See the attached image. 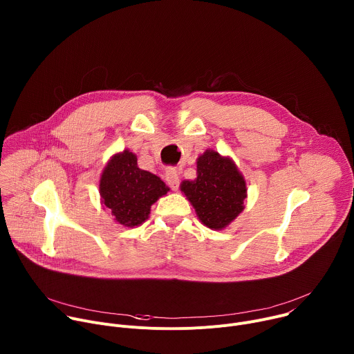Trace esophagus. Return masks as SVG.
Segmentation results:
<instances>
[{
    "mask_svg": "<svg viewBox=\"0 0 354 354\" xmlns=\"http://www.w3.org/2000/svg\"><path fill=\"white\" fill-rule=\"evenodd\" d=\"M165 179L167 183L172 190H178L179 187V172L175 168H168L165 172Z\"/></svg>",
    "mask_w": 354,
    "mask_h": 354,
    "instance_id": "obj_1",
    "label": "esophagus"
}]
</instances>
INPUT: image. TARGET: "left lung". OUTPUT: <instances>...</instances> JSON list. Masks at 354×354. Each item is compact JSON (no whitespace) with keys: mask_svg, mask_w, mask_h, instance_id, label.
I'll return each mask as SVG.
<instances>
[{"mask_svg":"<svg viewBox=\"0 0 354 354\" xmlns=\"http://www.w3.org/2000/svg\"><path fill=\"white\" fill-rule=\"evenodd\" d=\"M180 190L198 220L212 230H223L245 209L246 183L235 162L206 149L197 158V178L183 180Z\"/></svg>","mask_w":354,"mask_h":354,"instance_id":"obj_1","label":"left lung"}]
</instances>
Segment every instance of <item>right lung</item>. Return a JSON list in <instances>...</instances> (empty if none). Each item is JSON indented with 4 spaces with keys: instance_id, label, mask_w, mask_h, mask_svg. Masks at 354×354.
<instances>
[{
    "instance_id": "1",
    "label": "right lung",
    "mask_w": 354,
    "mask_h": 354,
    "mask_svg": "<svg viewBox=\"0 0 354 354\" xmlns=\"http://www.w3.org/2000/svg\"><path fill=\"white\" fill-rule=\"evenodd\" d=\"M168 192L169 187L157 175L137 167V157L129 149L111 158L99 180L102 205L112 212L116 223L130 228L142 224L151 206Z\"/></svg>"
}]
</instances>
